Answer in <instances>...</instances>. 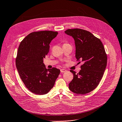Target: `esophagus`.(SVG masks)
I'll list each match as a JSON object with an SVG mask.
<instances>
[{
    "instance_id": "obj_1",
    "label": "esophagus",
    "mask_w": 122,
    "mask_h": 122,
    "mask_svg": "<svg viewBox=\"0 0 122 122\" xmlns=\"http://www.w3.org/2000/svg\"><path fill=\"white\" fill-rule=\"evenodd\" d=\"M60 71L62 73H63V72H65L66 71V69H61L60 70Z\"/></svg>"
}]
</instances>
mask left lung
Segmentation results:
<instances>
[{"label":"left lung","mask_w":122,"mask_h":122,"mask_svg":"<svg viewBox=\"0 0 122 122\" xmlns=\"http://www.w3.org/2000/svg\"><path fill=\"white\" fill-rule=\"evenodd\" d=\"M65 33L75 42L76 57L78 63H83L78 73L70 71L73 78L69 89L78 94H85L95 89L102 78L107 65V55L99 38L89 31L81 29H69Z\"/></svg>","instance_id":"1"}]
</instances>
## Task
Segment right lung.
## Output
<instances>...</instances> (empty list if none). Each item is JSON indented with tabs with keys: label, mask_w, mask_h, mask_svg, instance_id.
I'll return each mask as SVG.
<instances>
[{
	"label": "right lung",
	"mask_w": 122,
	"mask_h": 122,
	"mask_svg": "<svg viewBox=\"0 0 122 122\" xmlns=\"http://www.w3.org/2000/svg\"><path fill=\"white\" fill-rule=\"evenodd\" d=\"M58 33L52 31L33 32L19 45L15 65L22 81L30 91L38 95L48 93L54 86L60 70L46 69L43 63L50 44Z\"/></svg>",
	"instance_id": "1"
}]
</instances>
